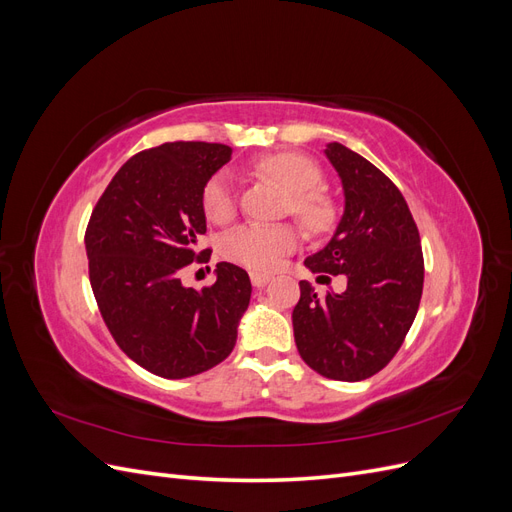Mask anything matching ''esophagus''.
Wrapping results in <instances>:
<instances>
[{
    "mask_svg": "<svg viewBox=\"0 0 512 512\" xmlns=\"http://www.w3.org/2000/svg\"><path fill=\"white\" fill-rule=\"evenodd\" d=\"M250 277H252V284H254L256 288H262V286H265L267 282H271V275H269V273H260V271H254Z\"/></svg>",
    "mask_w": 512,
    "mask_h": 512,
    "instance_id": "obj_1",
    "label": "esophagus"
}]
</instances>
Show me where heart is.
I'll return each mask as SVG.
<instances>
[{
	"mask_svg": "<svg viewBox=\"0 0 512 512\" xmlns=\"http://www.w3.org/2000/svg\"><path fill=\"white\" fill-rule=\"evenodd\" d=\"M256 170L262 175L282 183L288 190L284 213L294 215L312 232L327 230L333 222V207L316 188L322 173L316 162L301 153H271L260 158ZM203 211L215 224H226L237 211L235 185L224 170L215 173L203 188ZM299 245V230L292 224L262 226L243 224L228 230L222 237V254L239 265L254 271H271L280 265L282 258L294 252Z\"/></svg>",
	"mask_w": 512,
	"mask_h": 512,
	"instance_id": "heart-1",
	"label": "heart"
}]
</instances>
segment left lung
I'll return each mask as SVG.
<instances>
[{"label": "left lung", "mask_w": 512, "mask_h": 512, "mask_svg": "<svg viewBox=\"0 0 512 512\" xmlns=\"http://www.w3.org/2000/svg\"><path fill=\"white\" fill-rule=\"evenodd\" d=\"M329 162L344 185V215L333 239L305 267L346 275L344 292L318 297L299 282L292 309L294 342L301 359L320 376L359 382L391 363L412 327L423 294L421 237L406 198L380 168L352 149L329 143Z\"/></svg>", "instance_id": "8db88e82"}]
</instances>
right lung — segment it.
<instances>
[{"label":"right lung","instance_id":"1","mask_svg":"<svg viewBox=\"0 0 512 512\" xmlns=\"http://www.w3.org/2000/svg\"><path fill=\"white\" fill-rule=\"evenodd\" d=\"M220 143H164L123 164L91 211L85 230L89 282L117 346L168 380L222 363L235 348L250 305V275L220 262L215 282L185 288L179 273L207 232L203 188L230 160Z\"/></svg>","mask_w":512,"mask_h":512}]
</instances>
